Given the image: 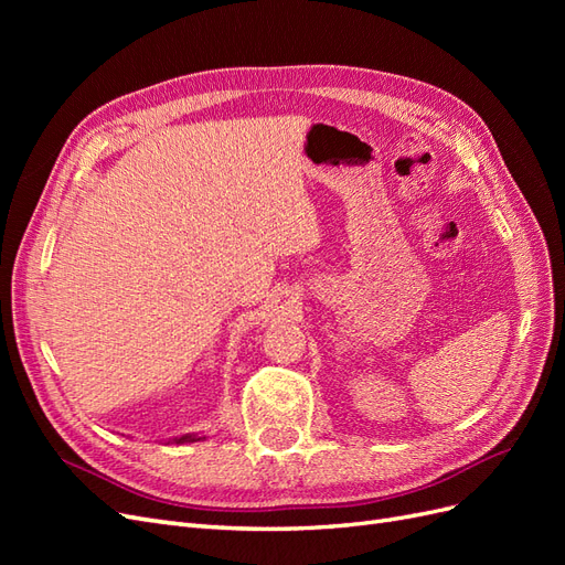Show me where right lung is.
Listing matches in <instances>:
<instances>
[{"instance_id": "1", "label": "right lung", "mask_w": 565, "mask_h": 565, "mask_svg": "<svg viewBox=\"0 0 565 565\" xmlns=\"http://www.w3.org/2000/svg\"><path fill=\"white\" fill-rule=\"evenodd\" d=\"M204 436H198V434H185V436H179V438H174V443L177 446H183V443H198V440H202Z\"/></svg>"}]
</instances>
